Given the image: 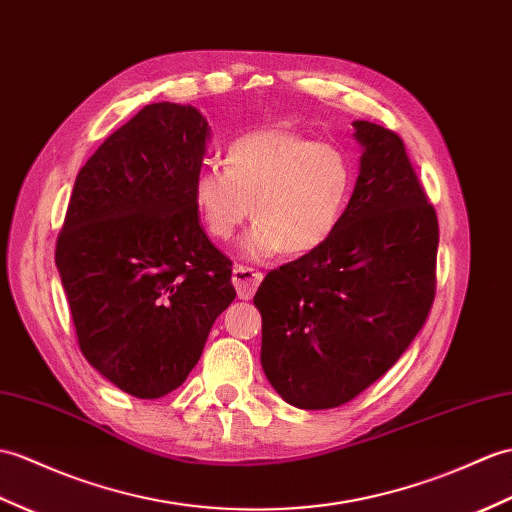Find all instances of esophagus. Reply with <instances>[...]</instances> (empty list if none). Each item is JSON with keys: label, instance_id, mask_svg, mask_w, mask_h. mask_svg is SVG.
<instances>
[{"label": "esophagus", "instance_id": "1", "mask_svg": "<svg viewBox=\"0 0 512 512\" xmlns=\"http://www.w3.org/2000/svg\"><path fill=\"white\" fill-rule=\"evenodd\" d=\"M261 279H264V275H261V272L255 270V268H248V266H235L233 268V285L237 290V296H240L242 301L251 299L255 290L259 288Z\"/></svg>", "mask_w": 512, "mask_h": 512}]
</instances>
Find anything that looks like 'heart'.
Here are the masks:
<instances>
[{"instance_id":"1","label":"heart","mask_w":512,"mask_h":512,"mask_svg":"<svg viewBox=\"0 0 512 512\" xmlns=\"http://www.w3.org/2000/svg\"><path fill=\"white\" fill-rule=\"evenodd\" d=\"M355 187L351 154L288 126H266L235 137L224 170L205 165L192 196L205 229L231 240L253 211L244 251L270 257L305 255L336 233Z\"/></svg>"}]
</instances>
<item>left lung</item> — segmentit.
<instances>
[{
	"label": "left lung",
	"mask_w": 512,
	"mask_h": 512,
	"mask_svg": "<svg viewBox=\"0 0 512 512\" xmlns=\"http://www.w3.org/2000/svg\"><path fill=\"white\" fill-rule=\"evenodd\" d=\"M360 176L336 233L255 294L261 366L303 410L349 403L410 347L436 296L438 220L395 130L353 122Z\"/></svg>",
	"instance_id": "left-lung-1"
}]
</instances>
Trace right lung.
<instances>
[{
	"instance_id": "obj_1",
	"label": "right lung",
	"mask_w": 512,
	"mask_h": 512,
	"mask_svg": "<svg viewBox=\"0 0 512 512\" xmlns=\"http://www.w3.org/2000/svg\"><path fill=\"white\" fill-rule=\"evenodd\" d=\"M207 133L194 106H144L82 165L56 240L82 355L139 399L185 382L235 299L192 196Z\"/></svg>"
}]
</instances>
